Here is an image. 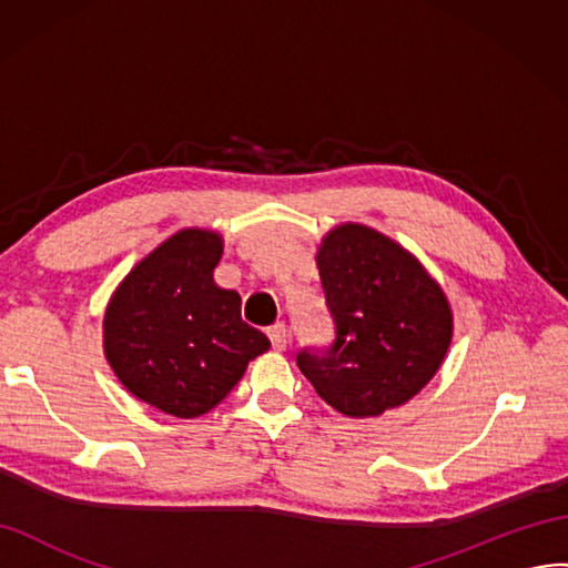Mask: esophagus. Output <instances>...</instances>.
<instances>
[{
	"label": "esophagus",
	"mask_w": 568,
	"mask_h": 568,
	"mask_svg": "<svg viewBox=\"0 0 568 568\" xmlns=\"http://www.w3.org/2000/svg\"><path fill=\"white\" fill-rule=\"evenodd\" d=\"M267 336H270L274 351H284L286 348L288 339H286V327L282 325V322H274V325L267 329Z\"/></svg>",
	"instance_id": "34e87169"
}]
</instances>
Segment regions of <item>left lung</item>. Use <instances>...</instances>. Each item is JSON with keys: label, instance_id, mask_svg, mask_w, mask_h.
Returning a JSON list of instances; mask_svg holds the SVG:
<instances>
[{"label": "left lung", "instance_id": "1", "mask_svg": "<svg viewBox=\"0 0 568 568\" xmlns=\"http://www.w3.org/2000/svg\"><path fill=\"white\" fill-rule=\"evenodd\" d=\"M315 263L334 344L325 354L301 351V373L346 418L404 406L437 375L452 346L444 288L402 243L358 222L329 229Z\"/></svg>", "mask_w": 568, "mask_h": 568}]
</instances>
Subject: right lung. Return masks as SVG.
<instances>
[{
  "label": "right lung",
  "instance_id": "obj_1",
  "mask_svg": "<svg viewBox=\"0 0 568 568\" xmlns=\"http://www.w3.org/2000/svg\"><path fill=\"white\" fill-rule=\"evenodd\" d=\"M222 234L189 226L135 263L106 303L102 348L135 398L197 418L236 387L267 336L241 320V296L214 282Z\"/></svg>",
  "mask_w": 568,
  "mask_h": 568
}]
</instances>
